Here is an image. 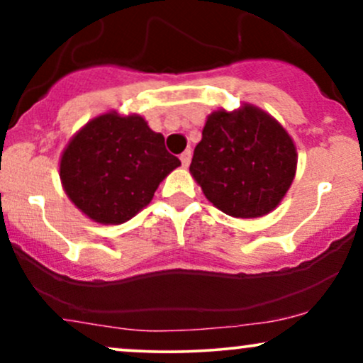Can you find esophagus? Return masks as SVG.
Listing matches in <instances>:
<instances>
[{
  "label": "esophagus",
  "mask_w": 363,
  "mask_h": 363,
  "mask_svg": "<svg viewBox=\"0 0 363 363\" xmlns=\"http://www.w3.org/2000/svg\"><path fill=\"white\" fill-rule=\"evenodd\" d=\"M181 164H182V167H187V165H189V162H191V150H186V152H182L181 153Z\"/></svg>",
  "instance_id": "34e87169"
}]
</instances>
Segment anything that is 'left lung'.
Here are the masks:
<instances>
[{"instance_id": "left-lung-1", "label": "left lung", "mask_w": 363, "mask_h": 363, "mask_svg": "<svg viewBox=\"0 0 363 363\" xmlns=\"http://www.w3.org/2000/svg\"><path fill=\"white\" fill-rule=\"evenodd\" d=\"M295 167L297 152L289 133L266 112L244 106L208 118L189 170L223 213L256 218L281 201Z\"/></svg>"}]
</instances>
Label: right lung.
Here are the masks:
<instances>
[{"label": "right lung", "instance_id": "obj_1", "mask_svg": "<svg viewBox=\"0 0 363 363\" xmlns=\"http://www.w3.org/2000/svg\"><path fill=\"white\" fill-rule=\"evenodd\" d=\"M181 165L140 116L116 112L91 119L69 141L60 176L66 194L86 216L118 225L152 201L158 184Z\"/></svg>", "mask_w": 363, "mask_h": 363}]
</instances>
